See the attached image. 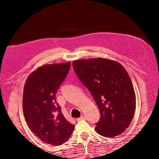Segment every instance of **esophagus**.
Instances as JSON below:
<instances>
[{
	"instance_id": "1",
	"label": "esophagus",
	"mask_w": 159,
	"mask_h": 159,
	"mask_svg": "<svg viewBox=\"0 0 159 159\" xmlns=\"http://www.w3.org/2000/svg\"><path fill=\"white\" fill-rule=\"evenodd\" d=\"M86 119V117L84 116H80V118H78L77 119V121H82V120H84V119Z\"/></svg>"
}]
</instances>
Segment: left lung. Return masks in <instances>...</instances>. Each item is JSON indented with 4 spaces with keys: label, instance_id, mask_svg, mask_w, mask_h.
I'll return each instance as SVG.
<instances>
[{
    "label": "left lung",
    "instance_id": "1",
    "mask_svg": "<svg viewBox=\"0 0 159 159\" xmlns=\"http://www.w3.org/2000/svg\"><path fill=\"white\" fill-rule=\"evenodd\" d=\"M72 64L101 113L95 131L106 138L121 134L129 126L136 108L135 93L127 71L108 58L75 60Z\"/></svg>",
    "mask_w": 159,
    "mask_h": 159
}]
</instances>
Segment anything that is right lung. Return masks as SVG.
<instances>
[{"label":"right lung","mask_w":159,"mask_h":159,"mask_svg":"<svg viewBox=\"0 0 159 159\" xmlns=\"http://www.w3.org/2000/svg\"><path fill=\"white\" fill-rule=\"evenodd\" d=\"M70 62L45 64L30 74L23 92V112L31 131L43 142L60 145L75 129L65 119L56 93L70 69Z\"/></svg>","instance_id":"right-lung-1"}]
</instances>
